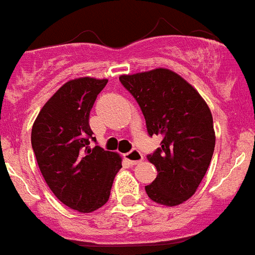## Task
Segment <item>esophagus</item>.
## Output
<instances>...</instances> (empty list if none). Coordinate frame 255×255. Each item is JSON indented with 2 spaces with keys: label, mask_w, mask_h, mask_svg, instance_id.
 <instances>
[{
  "label": "esophagus",
  "mask_w": 255,
  "mask_h": 255,
  "mask_svg": "<svg viewBox=\"0 0 255 255\" xmlns=\"http://www.w3.org/2000/svg\"><path fill=\"white\" fill-rule=\"evenodd\" d=\"M124 158H125L126 161L129 162V163L132 166V164H136L139 163V162L143 161V154H141L139 150L132 149L130 150L129 153H125V154H124Z\"/></svg>",
  "instance_id": "1"
}]
</instances>
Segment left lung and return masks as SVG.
<instances>
[{
  "label": "left lung",
  "instance_id": "1",
  "mask_svg": "<svg viewBox=\"0 0 255 255\" xmlns=\"http://www.w3.org/2000/svg\"><path fill=\"white\" fill-rule=\"evenodd\" d=\"M138 102L148 134L162 136L147 158L157 177L145 186L148 197L163 206H179L197 191L211 163L216 136L209 107L185 79L168 69L121 75Z\"/></svg>",
  "mask_w": 255,
  "mask_h": 255
}]
</instances>
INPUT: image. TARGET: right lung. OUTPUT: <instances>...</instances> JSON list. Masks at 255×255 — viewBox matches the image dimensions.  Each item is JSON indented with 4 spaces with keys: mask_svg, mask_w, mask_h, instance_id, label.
Here are the masks:
<instances>
[{
    "mask_svg": "<svg viewBox=\"0 0 255 255\" xmlns=\"http://www.w3.org/2000/svg\"><path fill=\"white\" fill-rule=\"evenodd\" d=\"M107 79L65 83L47 101L31 129V147L47 185L69 208L88 213L107 203L121 157L96 145L89 114Z\"/></svg>",
    "mask_w": 255,
    "mask_h": 255,
    "instance_id": "1",
    "label": "right lung"
}]
</instances>
